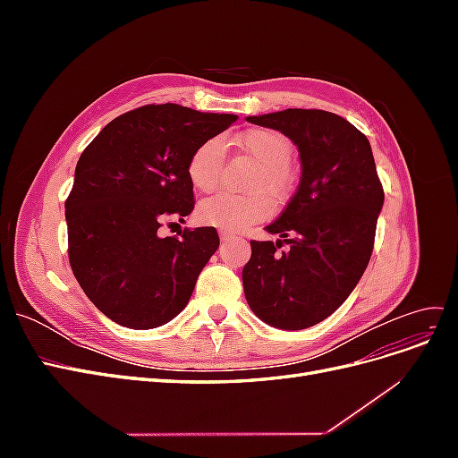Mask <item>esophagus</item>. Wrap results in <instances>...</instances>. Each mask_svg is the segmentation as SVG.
<instances>
[{
  "label": "esophagus",
  "mask_w": 458,
  "mask_h": 458,
  "mask_svg": "<svg viewBox=\"0 0 458 458\" xmlns=\"http://www.w3.org/2000/svg\"><path fill=\"white\" fill-rule=\"evenodd\" d=\"M219 237H221V241L227 242V241H231V239H233V234H229V233H225V231H221V233H219Z\"/></svg>",
  "instance_id": "1"
}]
</instances>
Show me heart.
I'll list each match as a JSON object with an SVG mask.
<instances>
[{
	"label": "heart",
	"instance_id": "heart-1",
	"mask_svg": "<svg viewBox=\"0 0 458 458\" xmlns=\"http://www.w3.org/2000/svg\"><path fill=\"white\" fill-rule=\"evenodd\" d=\"M237 143L248 157L259 164L250 182V189L266 191L273 199L283 197L290 185L288 164L293 158V143L288 137L273 130L254 128L241 133ZM225 150L227 147L221 137L206 140L192 150L187 164V175L192 187L208 192L219 185L221 172L225 165ZM269 212V200L261 192L246 197L221 192V195L206 199L199 206L202 224L221 231H244L266 219Z\"/></svg>",
	"mask_w": 458,
	"mask_h": 458
}]
</instances>
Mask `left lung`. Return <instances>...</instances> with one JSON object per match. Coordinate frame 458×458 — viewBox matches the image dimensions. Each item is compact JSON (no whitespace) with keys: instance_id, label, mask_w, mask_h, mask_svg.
<instances>
[{"instance_id":"8db88e82","label":"left lung","mask_w":458,"mask_h":458,"mask_svg":"<svg viewBox=\"0 0 458 458\" xmlns=\"http://www.w3.org/2000/svg\"><path fill=\"white\" fill-rule=\"evenodd\" d=\"M246 120L293 140L301 177L283 214L266 227L281 239L250 241L244 296L261 321L301 330L335 313L363 276L384 189L369 140L342 116L286 108ZM283 243L289 248L281 253Z\"/></svg>"}]
</instances>
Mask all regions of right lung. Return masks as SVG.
<instances>
[{
  "label": "right lung",
  "mask_w": 458,
  "mask_h": 458,
  "mask_svg": "<svg viewBox=\"0 0 458 458\" xmlns=\"http://www.w3.org/2000/svg\"><path fill=\"white\" fill-rule=\"evenodd\" d=\"M237 122L182 105L120 114L81 152L68 195V259L86 296L110 321L147 330L182 313L219 246L214 227L160 237L165 217L195 208L187 164L200 143Z\"/></svg>",
  "instance_id": "right-lung-1"
}]
</instances>
